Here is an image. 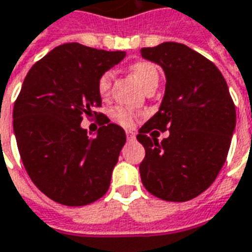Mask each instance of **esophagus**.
<instances>
[{
    "label": "esophagus",
    "mask_w": 252,
    "mask_h": 252,
    "mask_svg": "<svg viewBox=\"0 0 252 252\" xmlns=\"http://www.w3.org/2000/svg\"><path fill=\"white\" fill-rule=\"evenodd\" d=\"M126 139H128L129 142H132V140H135V139H136V136H135V133H133V132H132V131H126Z\"/></svg>",
    "instance_id": "1"
}]
</instances>
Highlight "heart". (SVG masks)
<instances>
[{
	"label": "heart",
	"mask_w": 252,
	"mask_h": 252,
	"mask_svg": "<svg viewBox=\"0 0 252 252\" xmlns=\"http://www.w3.org/2000/svg\"><path fill=\"white\" fill-rule=\"evenodd\" d=\"M132 75L138 80L139 83L142 84L144 90L150 87L151 84L158 83V71L154 65L147 61H139L131 66ZM112 82H113V75L112 72H105L102 73L99 79H98V93L102 98H108L110 94V89H112ZM113 119L119 124L124 126H133V123L136 120V114L132 112L131 109L123 108L119 106L113 110Z\"/></svg>",
	"instance_id": "obj_1"
}]
</instances>
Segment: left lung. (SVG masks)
I'll return each mask as SVG.
<instances>
[{
    "mask_svg": "<svg viewBox=\"0 0 252 252\" xmlns=\"http://www.w3.org/2000/svg\"><path fill=\"white\" fill-rule=\"evenodd\" d=\"M140 54L166 76L159 110L136 136L146 150L142 183L159 199L186 202L210 187L226 161L235 103L217 66L186 45L163 42ZM166 129L169 136L158 142L155 135Z\"/></svg>",
    "mask_w": 252,
    "mask_h": 252,
    "instance_id": "1",
    "label": "left lung"
}]
</instances>
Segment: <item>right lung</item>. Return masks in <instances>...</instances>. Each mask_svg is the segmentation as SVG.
<instances>
[{"instance_id": "obj_1", "label": "right lung", "mask_w": 252, "mask_h": 252, "mask_svg": "<svg viewBox=\"0 0 252 252\" xmlns=\"http://www.w3.org/2000/svg\"><path fill=\"white\" fill-rule=\"evenodd\" d=\"M126 52L64 43L32 65L13 106V131L30 179L50 199L90 205L110 186L126 132L102 113L94 139L80 126L102 103L98 79Z\"/></svg>"}]
</instances>
